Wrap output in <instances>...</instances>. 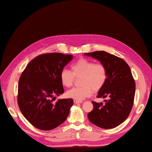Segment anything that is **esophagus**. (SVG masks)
<instances>
[{
  "instance_id": "34e87169",
  "label": "esophagus",
  "mask_w": 152,
  "mask_h": 152,
  "mask_svg": "<svg viewBox=\"0 0 152 152\" xmlns=\"http://www.w3.org/2000/svg\"><path fill=\"white\" fill-rule=\"evenodd\" d=\"M74 102L76 103V104H79V103H82V101H74Z\"/></svg>"
}]
</instances>
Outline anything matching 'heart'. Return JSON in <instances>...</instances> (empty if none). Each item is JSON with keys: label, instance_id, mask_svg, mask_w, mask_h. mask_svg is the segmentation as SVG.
Wrapping results in <instances>:
<instances>
[{"label": "heart", "instance_id": "1", "mask_svg": "<svg viewBox=\"0 0 152 152\" xmlns=\"http://www.w3.org/2000/svg\"><path fill=\"white\" fill-rule=\"evenodd\" d=\"M71 71L64 69L60 72V80L63 86L69 88L72 85L74 77H80V85L66 92L68 97L82 101L93 94V90L98 91L103 88L108 77L107 69L104 64L95 63L86 59H80L71 66Z\"/></svg>", "mask_w": 152, "mask_h": 152}]
</instances>
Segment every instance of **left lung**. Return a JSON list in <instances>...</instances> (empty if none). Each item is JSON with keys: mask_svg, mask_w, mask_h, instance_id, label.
Here are the masks:
<instances>
[{"mask_svg": "<svg viewBox=\"0 0 152 152\" xmlns=\"http://www.w3.org/2000/svg\"><path fill=\"white\" fill-rule=\"evenodd\" d=\"M104 64L108 77L97 98L108 97L105 104L92 102L93 110L88 117L92 124L102 129H112L122 124L128 118L133 108L135 82L129 66L117 56L104 51L84 53Z\"/></svg>", "mask_w": 152, "mask_h": 152, "instance_id": "left-lung-1", "label": "left lung"}]
</instances>
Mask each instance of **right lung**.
<instances>
[{
	"label": "right lung",
	"instance_id": "right-lung-1",
	"mask_svg": "<svg viewBox=\"0 0 152 152\" xmlns=\"http://www.w3.org/2000/svg\"><path fill=\"white\" fill-rule=\"evenodd\" d=\"M72 59V55L61 53L40 55L22 72L19 80L18 103L22 114L34 127L51 130L66 120L73 100L52 101L54 95L64 93L60 72Z\"/></svg>",
	"mask_w": 152,
	"mask_h": 152
}]
</instances>
